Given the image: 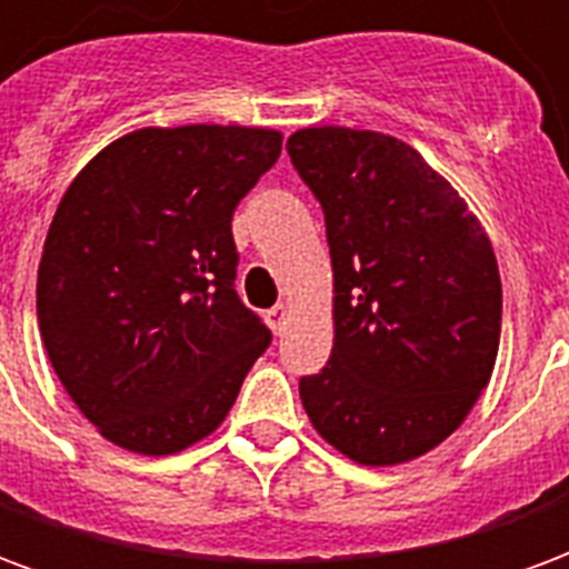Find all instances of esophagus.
Wrapping results in <instances>:
<instances>
[{"mask_svg":"<svg viewBox=\"0 0 569 569\" xmlns=\"http://www.w3.org/2000/svg\"><path fill=\"white\" fill-rule=\"evenodd\" d=\"M264 320H268L273 335H283L286 326H289V308H286V305H273V308L264 313Z\"/></svg>","mask_w":569,"mask_h":569,"instance_id":"obj_1","label":"esophagus"}]
</instances>
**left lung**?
<instances>
[{"mask_svg": "<svg viewBox=\"0 0 569 569\" xmlns=\"http://www.w3.org/2000/svg\"><path fill=\"white\" fill-rule=\"evenodd\" d=\"M286 151L326 216L335 341L298 381L310 423L362 466L408 463L460 427L500 350L497 256L466 200L408 142L296 130Z\"/></svg>", "mask_w": 569, "mask_h": 569, "instance_id": "1", "label": "left lung"}]
</instances>
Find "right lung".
I'll return each instance as SVG.
<instances>
[{
  "label": "right lung",
  "instance_id": "obj_1",
  "mask_svg": "<svg viewBox=\"0 0 569 569\" xmlns=\"http://www.w3.org/2000/svg\"><path fill=\"white\" fill-rule=\"evenodd\" d=\"M280 130L142 128L88 161L44 237L36 310L63 390L118 448L207 439L271 329L234 292L231 219Z\"/></svg>",
  "mask_w": 569,
  "mask_h": 569
}]
</instances>
